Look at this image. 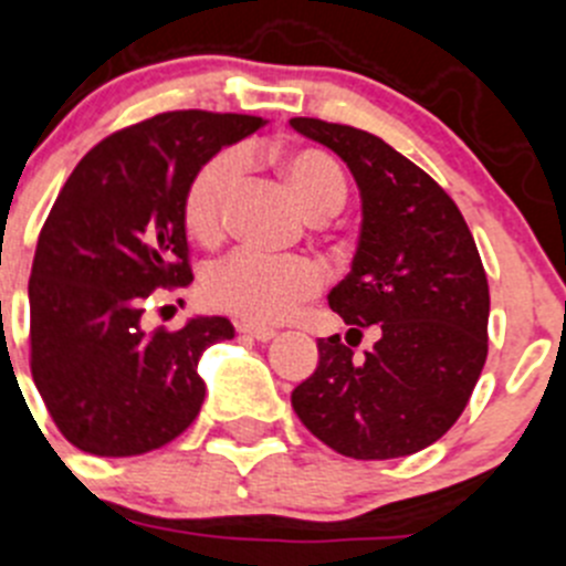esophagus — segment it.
<instances>
[{
  "mask_svg": "<svg viewBox=\"0 0 566 566\" xmlns=\"http://www.w3.org/2000/svg\"><path fill=\"white\" fill-rule=\"evenodd\" d=\"M237 332H240V335H248V337H256V340H262V343L276 337V329H271V326L248 324V321H237Z\"/></svg>",
  "mask_w": 566,
  "mask_h": 566,
  "instance_id": "34e87169",
  "label": "esophagus"
}]
</instances>
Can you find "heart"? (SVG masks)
Segmentation results:
<instances>
[{
    "label": "heart",
    "instance_id": "1",
    "mask_svg": "<svg viewBox=\"0 0 566 566\" xmlns=\"http://www.w3.org/2000/svg\"><path fill=\"white\" fill-rule=\"evenodd\" d=\"M282 176L298 203L318 218L346 203V178L321 150H293L282 158ZM242 178V156L223 150L211 156L184 192V220L195 240L218 242L226 231L229 200ZM324 284V271L310 256H273L262 251H234L203 279V295L220 313L248 324H279L290 318Z\"/></svg>",
    "mask_w": 566,
    "mask_h": 566
}]
</instances>
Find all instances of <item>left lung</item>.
<instances>
[{"label": "left lung", "mask_w": 566, "mask_h": 566, "mask_svg": "<svg viewBox=\"0 0 566 566\" xmlns=\"http://www.w3.org/2000/svg\"><path fill=\"white\" fill-rule=\"evenodd\" d=\"M290 125L337 153L355 176L360 240L329 307L352 335L368 326L379 335L366 357L340 335L321 337L318 368L293 390V410L346 458L413 455L455 424L489 355V282L478 245L455 200L388 142L310 116Z\"/></svg>", "instance_id": "8db88e82"}]
</instances>
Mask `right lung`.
<instances>
[{
	"label": "right lung",
	"mask_w": 566,
	"mask_h": 566,
	"mask_svg": "<svg viewBox=\"0 0 566 566\" xmlns=\"http://www.w3.org/2000/svg\"><path fill=\"white\" fill-rule=\"evenodd\" d=\"M265 125L248 114L167 111L81 158L39 234L30 273V368L69 443L142 455L181 436L203 405L198 360L229 318L142 326L158 287L192 282L184 192L223 147Z\"/></svg>",
	"instance_id": "obj_1"
}]
</instances>
